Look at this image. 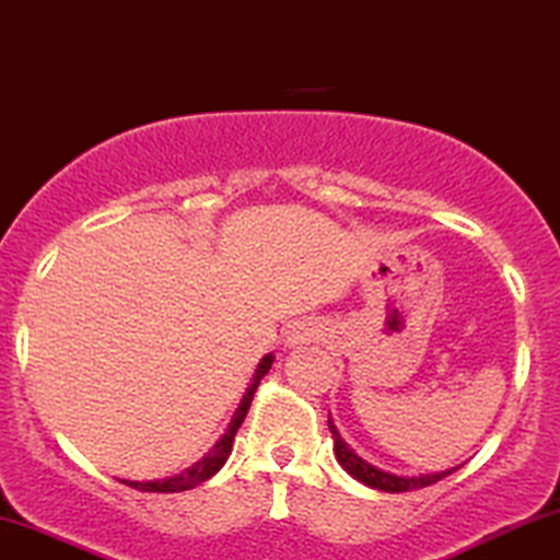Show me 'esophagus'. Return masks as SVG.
Segmentation results:
<instances>
[{
    "instance_id": "34e87169",
    "label": "esophagus",
    "mask_w": 560,
    "mask_h": 560,
    "mask_svg": "<svg viewBox=\"0 0 560 560\" xmlns=\"http://www.w3.org/2000/svg\"><path fill=\"white\" fill-rule=\"evenodd\" d=\"M323 336V323L315 318H300L287 328V347H300Z\"/></svg>"
}]
</instances>
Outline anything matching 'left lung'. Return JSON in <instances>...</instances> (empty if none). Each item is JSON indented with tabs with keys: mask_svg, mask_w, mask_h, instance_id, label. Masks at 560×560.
<instances>
[{
	"mask_svg": "<svg viewBox=\"0 0 560 560\" xmlns=\"http://www.w3.org/2000/svg\"><path fill=\"white\" fill-rule=\"evenodd\" d=\"M328 430H331L334 435V454H336V462L341 464V467L347 469V475H352L357 482L368 485V488L373 490H383V493H407V490H420V488H428V485H433L438 480H443V477L454 472V469H446V472H428V475H396V472H386V469L375 467V464H370L368 459H362L357 451L349 446V443L341 438L339 430H336L334 420L328 417Z\"/></svg>",
	"mask_w": 560,
	"mask_h": 560,
	"instance_id": "obj_1",
	"label": "left lung"
}]
</instances>
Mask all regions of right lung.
I'll return each instance as SVG.
<instances>
[{
  "mask_svg": "<svg viewBox=\"0 0 560 560\" xmlns=\"http://www.w3.org/2000/svg\"><path fill=\"white\" fill-rule=\"evenodd\" d=\"M273 360H276L273 354H266L258 362V368H255V373H253L250 386L245 388V396H242L237 412L232 415V422H229V428L224 430V435H221L219 441H215L213 446L208 448V454L203 456V459L195 462L192 467L182 469L179 475L164 477V480H119V482L130 485V488H135V490H143V493H182V490H192L195 485L211 480V477L219 472L221 467H224V462L229 459V454H232L234 435H237L240 425H242V422H245V415H247V409H250L255 388H258V383H260L262 375H266L268 370H271Z\"/></svg>",
  "mask_w": 560,
  "mask_h": 560,
  "instance_id": "obj_1",
  "label": "right lung"
}]
</instances>
